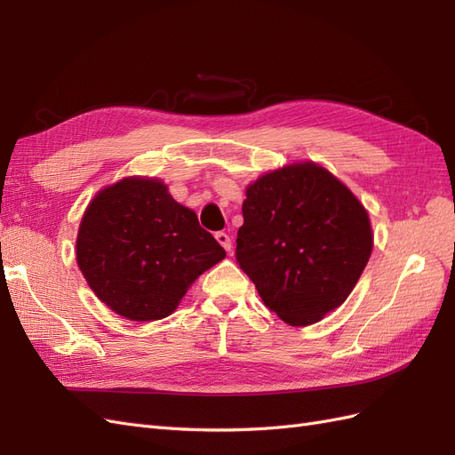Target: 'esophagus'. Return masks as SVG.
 <instances>
[{
	"instance_id": "34e87169",
	"label": "esophagus",
	"mask_w": 455,
	"mask_h": 455,
	"mask_svg": "<svg viewBox=\"0 0 455 455\" xmlns=\"http://www.w3.org/2000/svg\"><path fill=\"white\" fill-rule=\"evenodd\" d=\"M214 237H216V241H218L220 244L224 246L226 252H231V237L228 235V233H224V231H218Z\"/></svg>"
}]
</instances>
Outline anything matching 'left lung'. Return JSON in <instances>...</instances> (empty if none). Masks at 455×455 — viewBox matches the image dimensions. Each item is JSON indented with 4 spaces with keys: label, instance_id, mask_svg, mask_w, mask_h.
Masks as SVG:
<instances>
[{
    "label": "left lung",
    "instance_id": "8db88e82",
    "mask_svg": "<svg viewBox=\"0 0 455 455\" xmlns=\"http://www.w3.org/2000/svg\"><path fill=\"white\" fill-rule=\"evenodd\" d=\"M237 261L264 304L291 326L339 307L368 264L364 204L319 163L299 161L246 186Z\"/></svg>",
    "mask_w": 455,
    "mask_h": 455
}]
</instances>
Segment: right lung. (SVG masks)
<instances>
[{
    "instance_id": "1",
    "label": "right lung",
    "mask_w": 455,
    "mask_h": 455,
    "mask_svg": "<svg viewBox=\"0 0 455 455\" xmlns=\"http://www.w3.org/2000/svg\"><path fill=\"white\" fill-rule=\"evenodd\" d=\"M76 258L102 304L144 323L176 311L188 288L226 251L163 180L127 176L87 204Z\"/></svg>"
}]
</instances>
